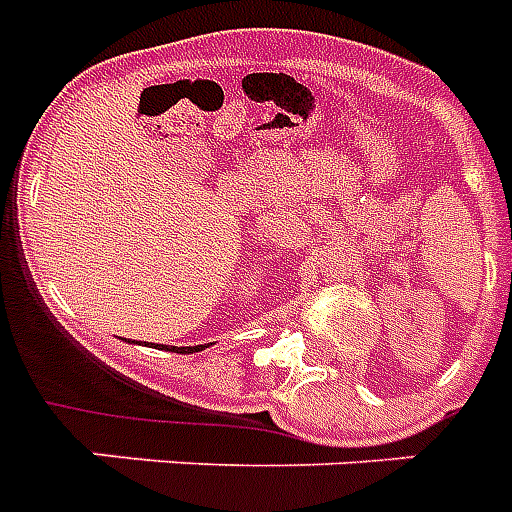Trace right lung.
<instances>
[{
	"label": "right lung",
	"instance_id": "obj_1",
	"mask_svg": "<svg viewBox=\"0 0 512 512\" xmlns=\"http://www.w3.org/2000/svg\"><path fill=\"white\" fill-rule=\"evenodd\" d=\"M204 348H207V345H193V348H177V350H180V353H199V350H204ZM172 350H175V345H172Z\"/></svg>",
	"mask_w": 512,
	"mask_h": 512
}]
</instances>
